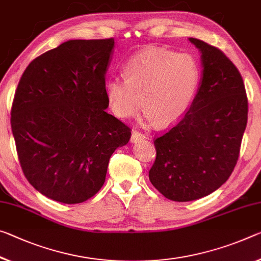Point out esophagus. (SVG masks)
Returning a JSON list of instances; mask_svg holds the SVG:
<instances>
[{
  "instance_id": "34e87169",
  "label": "esophagus",
  "mask_w": 261,
  "mask_h": 261,
  "mask_svg": "<svg viewBox=\"0 0 261 261\" xmlns=\"http://www.w3.org/2000/svg\"><path fill=\"white\" fill-rule=\"evenodd\" d=\"M145 138H146L145 135L140 134L139 131L134 130V132H132V136H131V143H137V142H139V140L145 139Z\"/></svg>"
}]
</instances>
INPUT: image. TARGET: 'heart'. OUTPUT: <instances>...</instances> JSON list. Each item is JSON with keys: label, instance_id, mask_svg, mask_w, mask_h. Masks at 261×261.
<instances>
[{"label": "heart", "instance_id": "1", "mask_svg": "<svg viewBox=\"0 0 261 261\" xmlns=\"http://www.w3.org/2000/svg\"><path fill=\"white\" fill-rule=\"evenodd\" d=\"M124 72L125 77H111L106 84L113 113L129 118L144 105L143 117L156 121L160 126L171 125L186 113L201 80L195 58L160 47H148L132 56Z\"/></svg>", "mask_w": 261, "mask_h": 261}]
</instances>
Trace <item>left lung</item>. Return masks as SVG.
Returning <instances> with one entry per match:
<instances>
[{"label": "left lung", "instance_id": "left-lung-1", "mask_svg": "<svg viewBox=\"0 0 261 261\" xmlns=\"http://www.w3.org/2000/svg\"><path fill=\"white\" fill-rule=\"evenodd\" d=\"M201 52L202 79L180 122L154 140L151 184L168 200L204 197L229 179L247 123V96L237 67L221 49L189 38Z\"/></svg>", "mask_w": 261, "mask_h": 261}]
</instances>
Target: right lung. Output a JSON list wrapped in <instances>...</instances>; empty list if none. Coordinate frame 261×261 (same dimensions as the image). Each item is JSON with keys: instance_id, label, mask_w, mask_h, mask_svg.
<instances>
[{"instance_id": "1", "label": "right lung", "mask_w": 261, "mask_h": 261, "mask_svg": "<svg viewBox=\"0 0 261 261\" xmlns=\"http://www.w3.org/2000/svg\"><path fill=\"white\" fill-rule=\"evenodd\" d=\"M114 46V38L65 41L32 60L18 82L10 121L20 167L51 200L94 196L111 154L130 140V127L106 111Z\"/></svg>"}]
</instances>
